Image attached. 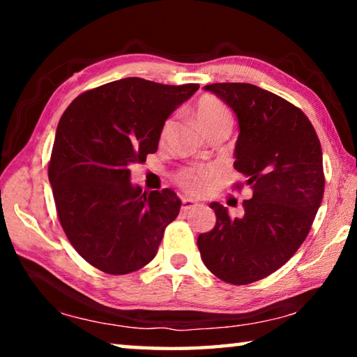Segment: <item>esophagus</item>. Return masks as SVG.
Wrapping results in <instances>:
<instances>
[{
    "label": "esophagus",
    "instance_id": "34e87169",
    "mask_svg": "<svg viewBox=\"0 0 357 357\" xmlns=\"http://www.w3.org/2000/svg\"><path fill=\"white\" fill-rule=\"evenodd\" d=\"M198 206H200V203L193 202V200H190V198H183V204H181V211H183V213H187V211L195 209V208H198Z\"/></svg>",
    "mask_w": 357,
    "mask_h": 357
}]
</instances>
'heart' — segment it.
<instances>
[{
	"instance_id": "b5f03b06",
	"label": "heart",
	"mask_w": 357,
	"mask_h": 357,
	"mask_svg": "<svg viewBox=\"0 0 357 357\" xmlns=\"http://www.w3.org/2000/svg\"><path fill=\"white\" fill-rule=\"evenodd\" d=\"M195 116L202 129L206 132H213L215 129H229L231 128V113L228 107L215 98L204 96L195 105ZM172 119H167L164 128H162V138L170 130ZM215 178V170L211 167H185L174 174V181L184 192L190 195H200L208 189L211 181Z\"/></svg>"
}]
</instances>
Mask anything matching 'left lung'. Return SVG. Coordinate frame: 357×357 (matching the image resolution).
Returning a JSON list of instances; mask_svg holds the SVG:
<instances>
[{
  "instance_id": "left-lung-1",
  "label": "left lung",
  "mask_w": 357,
  "mask_h": 357,
  "mask_svg": "<svg viewBox=\"0 0 357 357\" xmlns=\"http://www.w3.org/2000/svg\"><path fill=\"white\" fill-rule=\"evenodd\" d=\"M204 89L236 114L234 168L244 174L252 198L244 200L241 217L211 203L215 225L197 244L215 277L249 285L282 268L309 234L324 193L321 144L309 118L274 93L250 83Z\"/></svg>"
}]
</instances>
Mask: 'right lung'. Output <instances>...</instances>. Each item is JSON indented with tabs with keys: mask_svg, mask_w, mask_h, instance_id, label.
<instances>
[{
	"mask_svg": "<svg viewBox=\"0 0 357 357\" xmlns=\"http://www.w3.org/2000/svg\"><path fill=\"white\" fill-rule=\"evenodd\" d=\"M198 88L129 77L83 93L66 108L48 179L66 236L94 268L129 274L155 257L181 200L172 189L132 185L130 165L155 153L167 118Z\"/></svg>",
	"mask_w": 357,
	"mask_h": 357,
	"instance_id": "add662e5",
	"label": "right lung"
}]
</instances>
